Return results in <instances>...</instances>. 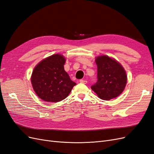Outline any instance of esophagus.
Segmentation results:
<instances>
[{
    "label": "esophagus",
    "instance_id": "esophagus-1",
    "mask_svg": "<svg viewBox=\"0 0 154 154\" xmlns=\"http://www.w3.org/2000/svg\"><path fill=\"white\" fill-rule=\"evenodd\" d=\"M80 82L82 83H83V84H86L87 82L86 80H80Z\"/></svg>",
    "mask_w": 154,
    "mask_h": 154
}]
</instances>
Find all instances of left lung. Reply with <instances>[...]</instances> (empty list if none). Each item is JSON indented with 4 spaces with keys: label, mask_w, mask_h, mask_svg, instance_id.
Wrapping results in <instances>:
<instances>
[{
    "label": "left lung",
    "mask_w": 154,
    "mask_h": 154,
    "mask_svg": "<svg viewBox=\"0 0 154 154\" xmlns=\"http://www.w3.org/2000/svg\"><path fill=\"white\" fill-rule=\"evenodd\" d=\"M97 67V81L91 86L100 99L110 100L122 93L127 76L124 68L116 60L108 56H100L95 60Z\"/></svg>",
    "instance_id": "left-lung-1"
}]
</instances>
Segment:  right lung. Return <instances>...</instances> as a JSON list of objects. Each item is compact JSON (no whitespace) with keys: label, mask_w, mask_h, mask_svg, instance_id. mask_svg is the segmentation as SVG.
<instances>
[{"label":"right lung","mask_w":154,"mask_h":154,"mask_svg":"<svg viewBox=\"0 0 154 154\" xmlns=\"http://www.w3.org/2000/svg\"><path fill=\"white\" fill-rule=\"evenodd\" d=\"M66 58L55 54L44 59L35 67L31 78L32 88L40 99L58 102L69 96L76 85L64 70Z\"/></svg>","instance_id":"obj_1"}]
</instances>
